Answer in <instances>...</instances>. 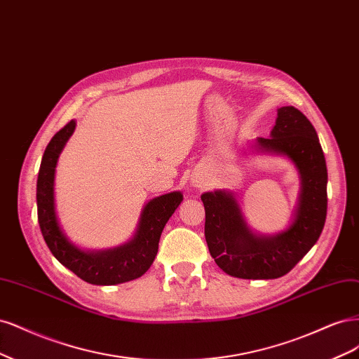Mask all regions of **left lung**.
I'll list each match as a JSON object with an SVG mask.
<instances>
[{
  "mask_svg": "<svg viewBox=\"0 0 359 359\" xmlns=\"http://www.w3.org/2000/svg\"><path fill=\"white\" fill-rule=\"evenodd\" d=\"M257 150L287 156L302 179L294 221L276 236H259L248 226L233 192L201 195L204 234L219 269L240 279H277L291 271L318 241L327 217L325 156L316 130L292 106L277 110L269 138H257Z\"/></svg>",
  "mask_w": 359,
  "mask_h": 359,
  "instance_id": "obj_1",
  "label": "left lung"
}]
</instances>
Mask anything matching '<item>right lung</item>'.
Returning a JSON list of instances; mask_svg holds the SVG:
<instances>
[{"label":"right lung","mask_w":359,"mask_h":359,"mask_svg":"<svg viewBox=\"0 0 359 359\" xmlns=\"http://www.w3.org/2000/svg\"><path fill=\"white\" fill-rule=\"evenodd\" d=\"M76 128L70 121L57 131L40 164L37 179V213L41 234L52 255L80 279L92 285H118L143 276L152 265L159 237L171 215L183 200L182 192H170L150 200L142 212L134 237L107 250H82L67 238L55 212V168L68 138Z\"/></svg>","instance_id":"obj_1"}]
</instances>
